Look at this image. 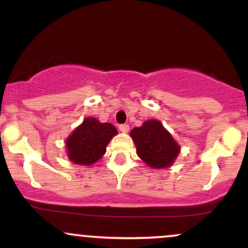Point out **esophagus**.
I'll use <instances>...</instances> for the list:
<instances>
[{
  "mask_svg": "<svg viewBox=\"0 0 248 248\" xmlns=\"http://www.w3.org/2000/svg\"><path fill=\"white\" fill-rule=\"evenodd\" d=\"M119 128H120V130L122 133H127L128 130H129V126H128L127 124H122L119 126Z\"/></svg>",
  "mask_w": 248,
  "mask_h": 248,
  "instance_id": "obj_1",
  "label": "esophagus"
}]
</instances>
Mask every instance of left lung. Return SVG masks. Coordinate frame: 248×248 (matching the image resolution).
<instances>
[{
	"label": "left lung",
	"mask_w": 248,
	"mask_h": 248,
	"mask_svg": "<svg viewBox=\"0 0 248 248\" xmlns=\"http://www.w3.org/2000/svg\"><path fill=\"white\" fill-rule=\"evenodd\" d=\"M130 136L139 157L152 168L160 169L171 166L179 153L177 142L157 120H148L141 127L134 128Z\"/></svg>",
	"instance_id": "left-lung-1"
}]
</instances>
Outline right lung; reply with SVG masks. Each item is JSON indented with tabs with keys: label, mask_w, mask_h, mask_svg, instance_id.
I'll list each match as a JSON object with an SVG mask.
<instances>
[{
	"label": "right lung",
	"mask_w": 248,
	"mask_h": 248,
	"mask_svg": "<svg viewBox=\"0 0 248 248\" xmlns=\"http://www.w3.org/2000/svg\"><path fill=\"white\" fill-rule=\"evenodd\" d=\"M118 134L112 124L86 118L66 140L67 155L77 164L91 166L106 153L110 139Z\"/></svg>",
	"instance_id": "add662e5"
}]
</instances>
